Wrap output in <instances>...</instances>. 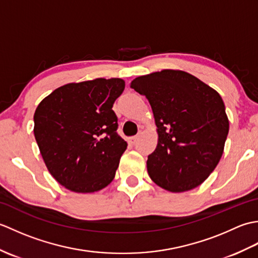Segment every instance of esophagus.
<instances>
[{
    "instance_id": "esophagus-1",
    "label": "esophagus",
    "mask_w": 258,
    "mask_h": 258,
    "mask_svg": "<svg viewBox=\"0 0 258 258\" xmlns=\"http://www.w3.org/2000/svg\"><path fill=\"white\" fill-rule=\"evenodd\" d=\"M139 139H140V135H136V136H133V138H131V139L128 140V142H130L131 144L134 145V144L136 143V142L139 141Z\"/></svg>"
}]
</instances>
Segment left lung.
<instances>
[{
    "instance_id": "1",
    "label": "left lung",
    "mask_w": 258,
    "mask_h": 258,
    "mask_svg": "<svg viewBox=\"0 0 258 258\" xmlns=\"http://www.w3.org/2000/svg\"><path fill=\"white\" fill-rule=\"evenodd\" d=\"M131 87L149 100L157 126V146L146 163L151 179L173 193L197 187L217 166L228 134L221 95L179 70L139 76Z\"/></svg>"
}]
</instances>
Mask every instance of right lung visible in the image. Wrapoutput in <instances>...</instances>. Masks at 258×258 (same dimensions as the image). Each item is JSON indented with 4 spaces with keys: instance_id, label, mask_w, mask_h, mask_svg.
Listing matches in <instances>:
<instances>
[{
    "instance_id": "add662e5",
    "label": "right lung",
    "mask_w": 258,
    "mask_h": 258,
    "mask_svg": "<svg viewBox=\"0 0 258 258\" xmlns=\"http://www.w3.org/2000/svg\"><path fill=\"white\" fill-rule=\"evenodd\" d=\"M124 89L122 79L69 83L37 105L36 143L48 172L65 188L94 193L114 179L127 147L112 109Z\"/></svg>"
}]
</instances>
